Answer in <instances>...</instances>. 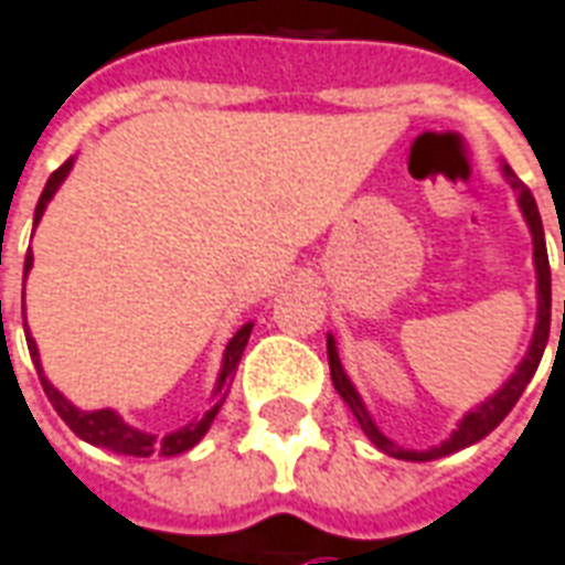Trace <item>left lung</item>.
<instances>
[{"label":"left lung","mask_w":565,"mask_h":565,"mask_svg":"<svg viewBox=\"0 0 565 565\" xmlns=\"http://www.w3.org/2000/svg\"><path fill=\"white\" fill-rule=\"evenodd\" d=\"M502 173H505L508 185L514 188V194H518V206L523 212V218H526V225H530L532 234V264H535V295H539V316H535V331H532L530 340V350L523 355V362L518 365V371L511 374V377L499 386V390L481 402L478 407H471L466 417L459 419V426L454 429V435L441 441L438 447H429V450H404L395 441H390L383 431L377 429V423L374 417L367 414L365 402H362V395L355 392L353 380L347 377V371L340 365V355H338V343L334 338L328 334V367H331V383H334V390L338 395L347 402V407L353 411V417L359 419V426L365 431L367 438L374 441L377 450H383L386 456H395V459H407V462H429V459H441V456H450L456 450H462V447H471V444H478L481 438H487L490 431L502 423V419L511 414V407L518 404V398L526 390V383L535 374V367L542 362V355H545L547 347V334H551V264H547V249H545V227H542V215H539V206H535V198H532V191L523 182H520L514 170L502 163ZM565 262V255H563ZM565 322V319H563Z\"/></svg>","instance_id":"obj_1"}]
</instances>
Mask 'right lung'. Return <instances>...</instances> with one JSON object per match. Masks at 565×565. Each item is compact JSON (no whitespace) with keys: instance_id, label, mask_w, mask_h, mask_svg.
<instances>
[{"instance_id":"add662e5","label":"right lung","mask_w":565,"mask_h":565,"mask_svg":"<svg viewBox=\"0 0 565 565\" xmlns=\"http://www.w3.org/2000/svg\"><path fill=\"white\" fill-rule=\"evenodd\" d=\"M72 163H75V158H70V161L63 163L60 170H54L51 173V179H47L45 191H42V198H39V203H35V218L33 225H39L42 222V215H45V206L51 203V198L57 194V188L63 185V179L70 175ZM33 270V252H26V262H23V274H30ZM249 334H252V322H246V326L239 328L234 338L227 340L225 347V359H222V371H218V380H215V390H212V407L203 414V417L191 419L188 426H182V429L170 431V435H163V438H158V435H148V431H139L134 429V426H127L111 407H103V411H82V407H75V404L63 395L60 390H54L51 386V380L45 377V371H42V362H39V347H35L33 334H30V328H26V347H30V355H33L35 362V371H39V380H42V390H45V395L51 398V404H54V411H57L60 417H63V423L70 426L82 441L94 444V447H106V450H111V454H124V456H179L185 454V450H191L194 444L210 431L212 419H215V414H218V407L225 404L227 398V390H231V383H234V374H237V365L239 359H243V350H246V343H249Z\"/></svg>"}]
</instances>
